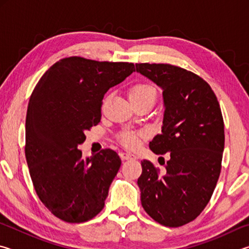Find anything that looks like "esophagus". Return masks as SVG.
<instances>
[{
	"instance_id": "esophagus-1",
	"label": "esophagus",
	"mask_w": 249,
	"mask_h": 249,
	"mask_svg": "<svg viewBox=\"0 0 249 249\" xmlns=\"http://www.w3.org/2000/svg\"><path fill=\"white\" fill-rule=\"evenodd\" d=\"M121 158L123 160H129V159H136V155H134L133 153H129V151H121L120 153Z\"/></svg>"
}]
</instances>
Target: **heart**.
Listing matches in <instances>:
<instances>
[{"label":"heart","mask_w":249,"mask_h":249,"mask_svg":"<svg viewBox=\"0 0 249 249\" xmlns=\"http://www.w3.org/2000/svg\"><path fill=\"white\" fill-rule=\"evenodd\" d=\"M127 96L130 103L142 102V101H155L156 92L153 87H150L147 83H135L132 87H129L127 90ZM142 134H138L135 132H125L122 134V142L126 146L134 147L137 144L138 137L142 136Z\"/></svg>","instance_id":"1"}]
</instances>
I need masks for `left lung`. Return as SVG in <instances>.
<instances>
[{
  "instance_id": "1",
  "label": "left lung",
  "mask_w": 249,
  "mask_h": 249,
  "mask_svg": "<svg viewBox=\"0 0 249 249\" xmlns=\"http://www.w3.org/2000/svg\"><path fill=\"white\" fill-rule=\"evenodd\" d=\"M136 72L162 90L161 133L149 142L157 155L168 153L159 175L142 160L137 180L142 208L159 224L182 226L209 203L221 172L224 122L211 87L199 75L165 64H136Z\"/></svg>"
}]
</instances>
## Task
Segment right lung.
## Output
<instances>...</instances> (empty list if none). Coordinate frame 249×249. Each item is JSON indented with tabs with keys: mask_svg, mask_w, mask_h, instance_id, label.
Masks as SVG:
<instances>
[{
	"mask_svg": "<svg viewBox=\"0 0 249 249\" xmlns=\"http://www.w3.org/2000/svg\"><path fill=\"white\" fill-rule=\"evenodd\" d=\"M134 71L128 62L69 57L50 67L33 91L25 156L37 196L62 221L87 222L104 208L121 158L112 149L84 158L79 145L99 124L104 94Z\"/></svg>",
	"mask_w": 249,
	"mask_h": 249,
	"instance_id": "obj_1",
	"label": "right lung"
}]
</instances>
